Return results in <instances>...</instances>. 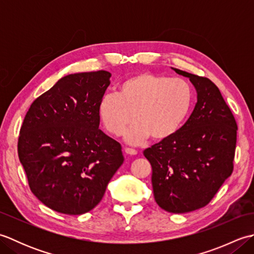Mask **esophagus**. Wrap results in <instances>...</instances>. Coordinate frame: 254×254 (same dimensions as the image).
I'll list each match as a JSON object with an SVG mask.
<instances>
[{
    "mask_svg": "<svg viewBox=\"0 0 254 254\" xmlns=\"http://www.w3.org/2000/svg\"><path fill=\"white\" fill-rule=\"evenodd\" d=\"M124 152H126L127 155H136L137 154V150L136 149L130 148V147H126V149H124Z\"/></svg>",
    "mask_w": 254,
    "mask_h": 254,
    "instance_id": "34e87169",
    "label": "esophagus"
}]
</instances>
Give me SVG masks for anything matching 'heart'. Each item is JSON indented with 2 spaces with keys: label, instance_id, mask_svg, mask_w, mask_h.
I'll return each instance as SVG.
<instances>
[{
  "label": "heart",
  "instance_id": "1",
  "mask_svg": "<svg viewBox=\"0 0 254 254\" xmlns=\"http://www.w3.org/2000/svg\"><path fill=\"white\" fill-rule=\"evenodd\" d=\"M194 102V90L187 80L154 73H139L119 86V94L108 93L98 104V116L106 130L120 136L127 126L137 121L126 134L130 144L149 136L166 141L180 130Z\"/></svg>",
  "mask_w": 254,
  "mask_h": 254
}]
</instances>
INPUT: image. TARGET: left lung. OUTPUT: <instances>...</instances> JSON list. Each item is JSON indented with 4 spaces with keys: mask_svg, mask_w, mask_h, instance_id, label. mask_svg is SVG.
Returning a JSON list of instances; mask_svg holds the SVG:
<instances>
[{
    "mask_svg": "<svg viewBox=\"0 0 254 254\" xmlns=\"http://www.w3.org/2000/svg\"><path fill=\"white\" fill-rule=\"evenodd\" d=\"M174 69L190 78L197 102L180 130L145 149L144 156L152 165L156 203L180 214L207 205L233 174L238 127L212 80Z\"/></svg>",
    "mask_w": 254,
    "mask_h": 254,
    "instance_id": "8db88e82",
    "label": "left lung"
}]
</instances>
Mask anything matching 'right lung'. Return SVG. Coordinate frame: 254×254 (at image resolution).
<instances>
[{
  "label": "right lung",
  "mask_w": 254,
  "mask_h": 254,
  "mask_svg": "<svg viewBox=\"0 0 254 254\" xmlns=\"http://www.w3.org/2000/svg\"><path fill=\"white\" fill-rule=\"evenodd\" d=\"M107 71L69 74L38 97L18 136V157L31 192L56 212L87 213L123 164L121 145L99 128Z\"/></svg>",
  "instance_id": "obj_1"
}]
</instances>
